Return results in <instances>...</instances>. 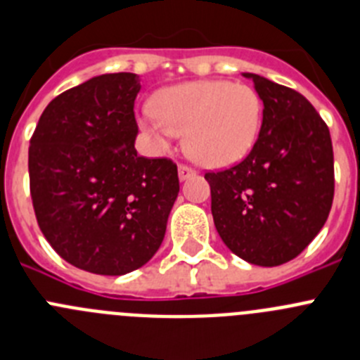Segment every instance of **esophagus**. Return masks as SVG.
<instances>
[{
  "label": "esophagus",
  "mask_w": 360,
  "mask_h": 360,
  "mask_svg": "<svg viewBox=\"0 0 360 360\" xmlns=\"http://www.w3.org/2000/svg\"><path fill=\"white\" fill-rule=\"evenodd\" d=\"M195 176V170L191 169V167H188V165H179V179L184 181L188 179V177H193Z\"/></svg>",
  "instance_id": "obj_1"
}]
</instances>
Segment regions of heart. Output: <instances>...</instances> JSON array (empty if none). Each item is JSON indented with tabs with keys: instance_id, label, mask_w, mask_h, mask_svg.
<instances>
[{
	"instance_id": "b5f03b06",
	"label": "heart",
	"mask_w": 360,
	"mask_h": 360,
	"mask_svg": "<svg viewBox=\"0 0 360 360\" xmlns=\"http://www.w3.org/2000/svg\"><path fill=\"white\" fill-rule=\"evenodd\" d=\"M261 122L263 101L252 86L207 79L161 90L140 127L160 149H167L176 134H186L184 149L191 160L224 169L250 153Z\"/></svg>"
}]
</instances>
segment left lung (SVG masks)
I'll return each instance as SVG.
<instances>
[{
    "label": "left lung",
    "instance_id": "1",
    "mask_svg": "<svg viewBox=\"0 0 360 360\" xmlns=\"http://www.w3.org/2000/svg\"><path fill=\"white\" fill-rule=\"evenodd\" d=\"M263 101L250 153L206 172L221 241L241 259L278 266L314 240L334 199V153L327 124L297 90L245 72Z\"/></svg>",
    "mask_w": 360,
    "mask_h": 360
}]
</instances>
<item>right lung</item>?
I'll list each match as a JSON object with an SVG mask.
<instances>
[{
    "instance_id": "obj_1",
    "label": "right lung",
    "mask_w": 360,
    "mask_h": 360,
    "mask_svg": "<svg viewBox=\"0 0 360 360\" xmlns=\"http://www.w3.org/2000/svg\"><path fill=\"white\" fill-rule=\"evenodd\" d=\"M136 74H103L56 96L30 140L37 224L62 259L124 275L156 254L179 193L177 165L136 154Z\"/></svg>"
}]
</instances>
